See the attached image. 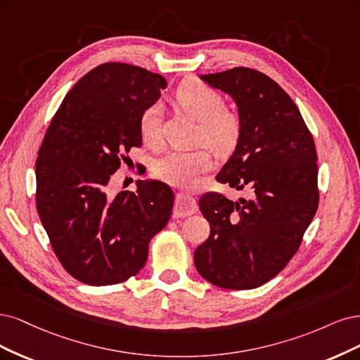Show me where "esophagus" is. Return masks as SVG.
Listing matches in <instances>:
<instances>
[{
	"mask_svg": "<svg viewBox=\"0 0 360 360\" xmlns=\"http://www.w3.org/2000/svg\"><path fill=\"white\" fill-rule=\"evenodd\" d=\"M197 200L193 195L179 193L176 194L175 206H173V215L175 217H188L197 211Z\"/></svg>",
	"mask_w": 360,
	"mask_h": 360,
	"instance_id": "obj_1",
	"label": "esophagus"
}]
</instances>
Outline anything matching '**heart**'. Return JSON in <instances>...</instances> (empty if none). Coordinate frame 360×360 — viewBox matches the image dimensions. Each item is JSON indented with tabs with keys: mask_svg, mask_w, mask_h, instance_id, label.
I'll use <instances>...</instances> for the list:
<instances>
[{
	"mask_svg": "<svg viewBox=\"0 0 360 360\" xmlns=\"http://www.w3.org/2000/svg\"><path fill=\"white\" fill-rule=\"evenodd\" d=\"M176 101L185 112L200 121V143H206L217 154H227L233 150L240 136V121L233 110L223 108V97L215 89L195 79H188L179 85ZM141 134L149 145L160 141V104H153L142 113ZM211 167L212 157L210 150L197 149L191 153L172 150L155 161L154 173L160 179L176 187L191 188L197 184L200 173Z\"/></svg>",
	"mask_w": 360,
	"mask_h": 360,
	"instance_id": "heart-1",
	"label": "heart"
}]
</instances>
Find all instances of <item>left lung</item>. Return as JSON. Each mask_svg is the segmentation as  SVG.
<instances>
[{"instance_id": "1", "label": "left lung", "mask_w": 360, "mask_h": 360, "mask_svg": "<svg viewBox=\"0 0 360 360\" xmlns=\"http://www.w3.org/2000/svg\"><path fill=\"white\" fill-rule=\"evenodd\" d=\"M238 108L240 136L217 179L251 188V199L206 193L199 206L211 233L194 251L206 281L256 288L295 256L319 206L317 153L293 100L266 75L245 67L202 75Z\"/></svg>"}]
</instances>
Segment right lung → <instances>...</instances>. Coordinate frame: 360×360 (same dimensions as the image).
Wrapping results in <instances>:
<instances>
[{
    "label": "right lung",
    "instance_id": "1",
    "mask_svg": "<svg viewBox=\"0 0 360 360\" xmlns=\"http://www.w3.org/2000/svg\"><path fill=\"white\" fill-rule=\"evenodd\" d=\"M166 79L142 67L92 68L63 100L36 163V203L64 269L89 285L118 284L141 271L149 242L169 221L173 191L139 179L136 191L112 194L121 158L142 145L141 117Z\"/></svg>",
    "mask_w": 360,
    "mask_h": 360
}]
</instances>
